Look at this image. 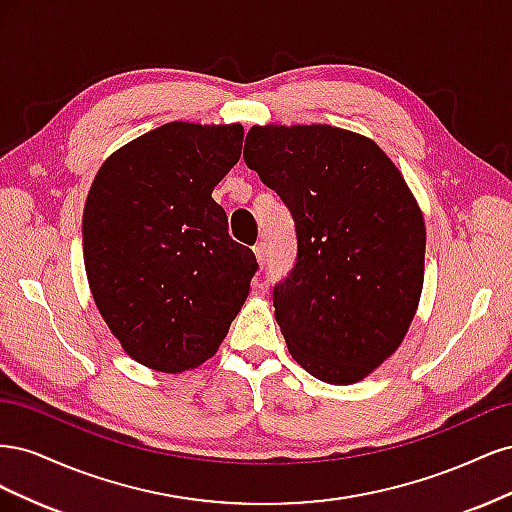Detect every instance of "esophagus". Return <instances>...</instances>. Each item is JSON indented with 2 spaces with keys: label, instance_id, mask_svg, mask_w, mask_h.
Segmentation results:
<instances>
[{
  "label": "esophagus",
  "instance_id": "obj_1",
  "mask_svg": "<svg viewBox=\"0 0 512 512\" xmlns=\"http://www.w3.org/2000/svg\"><path fill=\"white\" fill-rule=\"evenodd\" d=\"M254 254H256V260H258V265L260 267H265V262H267V243L265 241H258L256 245H254Z\"/></svg>",
  "mask_w": 512,
  "mask_h": 512
}]
</instances>
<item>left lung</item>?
<instances>
[{"label": "left lung", "instance_id": "obj_1", "mask_svg": "<svg viewBox=\"0 0 512 512\" xmlns=\"http://www.w3.org/2000/svg\"><path fill=\"white\" fill-rule=\"evenodd\" d=\"M245 145V164L297 228V265L273 288L292 359L329 384L367 378L404 342L421 301V207L363 134L267 123L252 126Z\"/></svg>", "mask_w": 512, "mask_h": 512}]
</instances>
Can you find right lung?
<instances>
[{
    "label": "right lung",
    "mask_w": 512,
    "mask_h": 512,
    "mask_svg": "<svg viewBox=\"0 0 512 512\" xmlns=\"http://www.w3.org/2000/svg\"><path fill=\"white\" fill-rule=\"evenodd\" d=\"M243 126L170 121L111 153L83 211L87 282L136 363L181 374L218 352L258 262L211 192L241 158Z\"/></svg>",
    "instance_id": "1"
}]
</instances>
